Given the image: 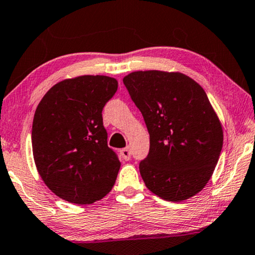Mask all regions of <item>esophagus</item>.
<instances>
[{"label": "esophagus", "instance_id": "esophagus-1", "mask_svg": "<svg viewBox=\"0 0 255 255\" xmlns=\"http://www.w3.org/2000/svg\"><path fill=\"white\" fill-rule=\"evenodd\" d=\"M121 156L124 158L125 161L131 160V149L128 147H125V148L121 149Z\"/></svg>", "mask_w": 255, "mask_h": 255}]
</instances>
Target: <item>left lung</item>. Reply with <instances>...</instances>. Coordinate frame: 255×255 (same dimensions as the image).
Masks as SVG:
<instances>
[{
  "label": "left lung",
  "mask_w": 255,
  "mask_h": 255,
  "mask_svg": "<svg viewBox=\"0 0 255 255\" xmlns=\"http://www.w3.org/2000/svg\"><path fill=\"white\" fill-rule=\"evenodd\" d=\"M123 83L149 133L139 170L147 189L168 201L186 200L213 175L222 127L200 85L183 73L136 71Z\"/></svg>",
  "instance_id": "8db88e82"
}]
</instances>
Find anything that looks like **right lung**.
Returning a JSON list of instances; mask_svg holds the SVG:
<instances>
[{
	"mask_svg": "<svg viewBox=\"0 0 255 255\" xmlns=\"http://www.w3.org/2000/svg\"><path fill=\"white\" fill-rule=\"evenodd\" d=\"M117 86V80L107 76L63 80L47 92L35 110L36 169L55 194L72 204H93L116 182L121 162L107 143L102 110Z\"/></svg>",
	"mask_w": 255,
	"mask_h": 255,
	"instance_id": "1",
	"label": "right lung"
}]
</instances>
